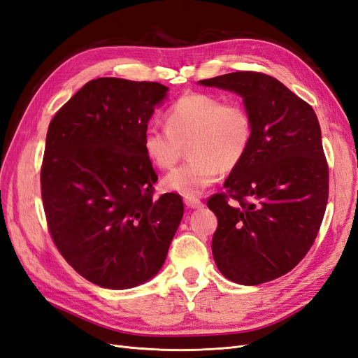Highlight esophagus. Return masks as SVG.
<instances>
[{"label": "esophagus", "mask_w": 358, "mask_h": 358, "mask_svg": "<svg viewBox=\"0 0 358 358\" xmlns=\"http://www.w3.org/2000/svg\"><path fill=\"white\" fill-rule=\"evenodd\" d=\"M185 204L189 209H200L203 208V201L199 200L197 197H185Z\"/></svg>", "instance_id": "34e87169"}]
</instances>
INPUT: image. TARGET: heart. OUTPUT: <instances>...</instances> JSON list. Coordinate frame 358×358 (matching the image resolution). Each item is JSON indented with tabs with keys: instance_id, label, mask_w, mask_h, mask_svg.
Here are the masks:
<instances>
[{
	"instance_id": "heart-1",
	"label": "heart",
	"mask_w": 358,
	"mask_h": 358,
	"mask_svg": "<svg viewBox=\"0 0 358 358\" xmlns=\"http://www.w3.org/2000/svg\"><path fill=\"white\" fill-rule=\"evenodd\" d=\"M254 140V119L239 101L191 92L179 96L166 113V128L143 133L145 155L161 170L178 164L188 149L189 159L162 180L166 189L196 197L218 180L222 171L242 164Z\"/></svg>"
}]
</instances>
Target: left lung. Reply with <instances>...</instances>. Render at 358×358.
I'll list each match as a JSON object with an SVG mask.
<instances>
[{"instance_id":"left-lung-1","label":"left lung","mask_w":358,"mask_h":358,"mask_svg":"<svg viewBox=\"0 0 358 358\" xmlns=\"http://www.w3.org/2000/svg\"><path fill=\"white\" fill-rule=\"evenodd\" d=\"M234 91L254 119V140L225 191L208 200L218 218L212 254L236 284L291 272L318 236L329 200V164L312 106L272 76L236 71L200 80Z\"/></svg>"}]
</instances>
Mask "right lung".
Segmentation results:
<instances>
[{"instance_id":"1","label":"right lung","mask_w":358,"mask_h":358,"mask_svg":"<svg viewBox=\"0 0 358 358\" xmlns=\"http://www.w3.org/2000/svg\"><path fill=\"white\" fill-rule=\"evenodd\" d=\"M167 88L90 80L53 116L40 173L53 243L90 282L131 288L155 276L183 216L179 194L154 199L158 180L143 133Z\"/></svg>"}]
</instances>
